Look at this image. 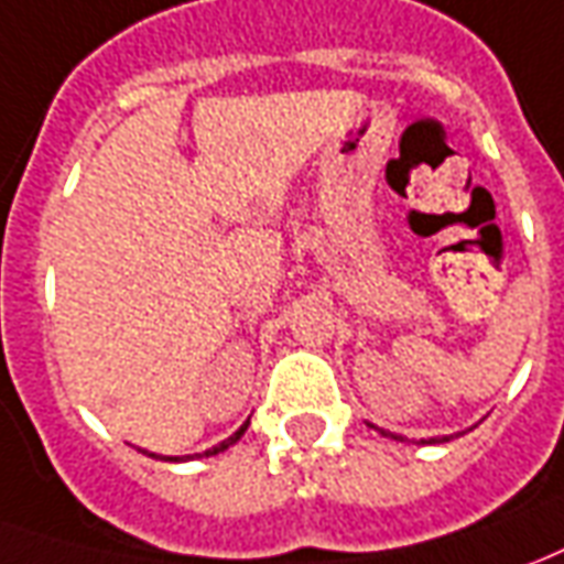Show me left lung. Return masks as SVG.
Here are the masks:
<instances>
[{
    "mask_svg": "<svg viewBox=\"0 0 564 564\" xmlns=\"http://www.w3.org/2000/svg\"><path fill=\"white\" fill-rule=\"evenodd\" d=\"M384 436H388V433H384ZM393 440H397V436H393ZM448 440H452V436H433V440H421V443H448Z\"/></svg>",
    "mask_w": 564,
    "mask_h": 564,
    "instance_id": "obj_1",
    "label": "left lung"
}]
</instances>
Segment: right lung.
<instances>
[{
  "mask_svg": "<svg viewBox=\"0 0 564 564\" xmlns=\"http://www.w3.org/2000/svg\"><path fill=\"white\" fill-rule=\"evenodd\" d=\"M247 424H250V421H243L241 427H238V431L231 433V436H228V440H223V443H219V446L207 448V452H204V455H219V452H226L228 446H235V443H238V440H241V436H243V431H247ZM152 458H155V455H152ZM186 458H192V455H186ZM161 460H183V458H161Z\"/></svg>",
  "mask_w": 564,
  "mask_h": 564,
  "instance_id": "obj_1",
  "label": "right lung"
}]
</instances>
